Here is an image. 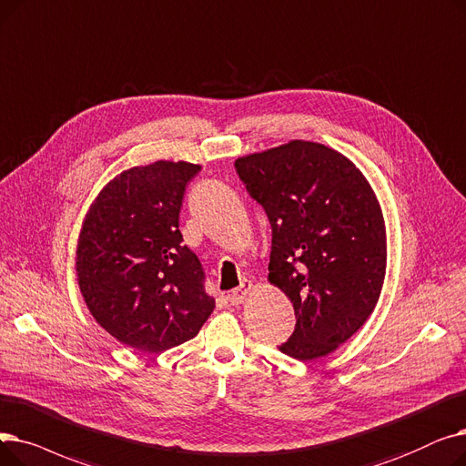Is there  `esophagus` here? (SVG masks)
<instances>
[{
    "label": "esophagus",
    "mask_w": 466,
    "mask_h": 466,
    "mask_svg": "<svg viewBox=\"0 0 466 466\" xmlns=\"http://www.w3.org/2000/svg\"><path fill=\"white\" fill-rule=\"evenodd\" d=\"M254 290V284L250 282V280H245L242 282L237 290H233L231 294H229V301H231V305H240V303H245V299H247V296L250 294Z\"/></svg>",
    "instance_id": "34e87169"
}]
</instances>
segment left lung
I'll return each instance as SVG.
<instances>
[{"mask_svg":"<svg viewBox=\"0 0 466 466\" xmlns=\"http://www.w3.org/2000/svg\"><path fill=\"white\" fill-rule=\"evenodd\" d=\"M273 229L269 282L292 301L280 350L309 362L364 326L381 296L387 231L366 176L343 153L292 140L235 161Z\"/></svg>","mask_w":466,"mask_h":466,"instance_id":"obj_1","label":"left lung"}]
</instances>
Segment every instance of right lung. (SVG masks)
<instances>
[{"mask_svg": "<svg viewBox=\"0 0 466 466\" xmlns=\"http://www.w3.org/2000/svg\"><path fill=\"white\" fill-rule=\"evenodd\" d=\"M201 165L155 161L109 180L88 207L76 250L81 296L127 347L163 352L193 339L214 311L198 258L178 229Z\"/></svg>", "mask_w": 466, "mask_h": 466, "instance_id": "add662e5", "label": "right lung"}]
</instances>
